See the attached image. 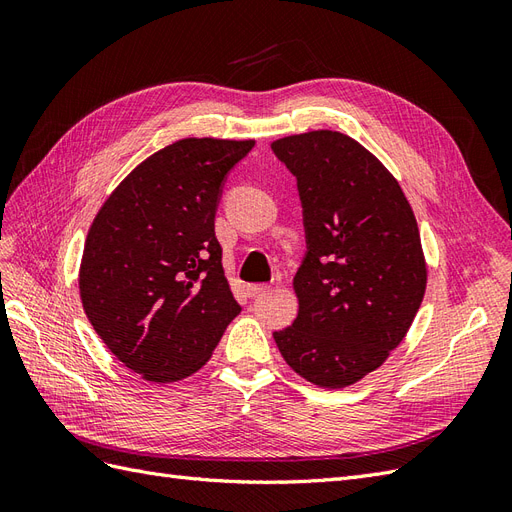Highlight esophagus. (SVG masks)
Returning a JSON list of instances; mask_svg holds the SVG:
<instances>
[{"label":"esophagus","mask_w":512,"mask_h":512,"mask_svg":"<svg viewBox=\"0 0 512 512\" xmlns=\"http://www.w3.org/2000/svg\"><path fill=\"white\" fill-rule=\"evenodd\" d=\"M247 290V297H262V294H267L269 290H271V286H267V284H250L245 288Z\"/></svg>","instance_id":"obj_1"}]
</instances>
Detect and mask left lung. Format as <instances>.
<instances>
[{"mask_svg":"<svg viewBox=\"0 0 512 512\" xmlns=\"http://www.w3.org/2000/svg\"><path fill=\"white\" fill-rule=\"evenodd\" d=\"M271 149L297 177L307 241L292 280L299 314L273 339L301 378L344 389L389 359L423 303L414 211L386 166L342 132L292 134Z\"/></svg>","mask_w":512,"mask_h":512,"instance_id":"8db88e82","label":"left lung"}]
</instances>
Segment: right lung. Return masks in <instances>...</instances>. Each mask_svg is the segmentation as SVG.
<instances>
[{
  "label": "right lung",
  "instance_id": "1",
  "mask_svg": "<svg viewBox=\"0 0 512 512\" xmlns=\"http://www.w3.org/2000/svg\"><path fill=\"white\" fill-rule=\"evenodd\" d=\"M254 141L181 138L123 179L87 232L79 290L128 369L177 382L203 367L241 307L215 239L222 183Z\"/></svg>",
  "mask_w": 512,
  "mask_h": 512
}]
</instances>
